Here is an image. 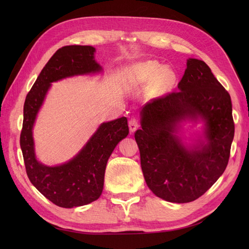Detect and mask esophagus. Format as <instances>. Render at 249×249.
<instances>
[{
    "label": "esophagus",
    "mask_w": 249,
    "mask_h": 249,
    "mask_svg": "<svg viewBox=\"0 0 249 249\" xmlns=\"http://www.w3.org/2000/svg\"><path fill=\"white\" fill-rule=\"evenodd\" d=\"M138 126H139V123L136 118H131L129 120V127H130L131 133H134L135 131H136L138 129Z\"/></svg>",
    "instance_id": "34e87169"
}]
</instances>
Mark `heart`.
<instances>
[{
	"label": "heart",
	"instance_id": "b5f03b06",
	"mask_svg": "<svg viewBox=\"0 0 249 249\" xmlns=\"http://www.w3.org/2000/svg\"><path fill=\"white\" fill-rule=\"evenodd\" d=\"M137 71L147 80L156 78V84L159 88H166L171 83V74L167 70H161V66L152 61L139 63Z\"/></svg>",
	"mask_w": 249,
	"mask_h": 249
}]
</instances>
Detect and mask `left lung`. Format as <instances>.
<instances>
[{
    "label": "left lung",
    "instance_id": "left-lung-1",
    "mask_svg": "<svg viewBox=\"0 0 249 249\" xmlns=\"http://www.w3.org/2000/svg\"><path fill=\"white\" fill-rule=\"evenodd\" d=\"M186 121H202L190 147L177 134ZM135 133L143 176L155 195L169 202L200 197L228 166L235 133L229 92L201 60L189 58L178 90L145 104Z\"/></svg>",
    "mask_w": 249,
    "mask_h": 249
}]
</instances>
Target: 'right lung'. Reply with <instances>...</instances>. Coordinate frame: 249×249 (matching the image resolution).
<instances>
[{
	"instance_id": "right-lung-1",
	"label": "right lung",
	"mask_w": 249,
	"mask_h": 249,
	"mask_svg": "<svg viewBox=\"0 0 249 249\" xmlns=\"http://www.w3.org/2000/svg\"><path fill=\"white\" fill-rule=\"evenodd\" d=\"M90 46H66L59 49L43 67L24 105L20 148L30 182L56 206H85L101 196L108 159L116 145L129 134L126 117L103 123L72 159L48 166L37 160L33 126L53 82L83 74L99 73L102 66Z\"/></svg>"
}]
</instances>
